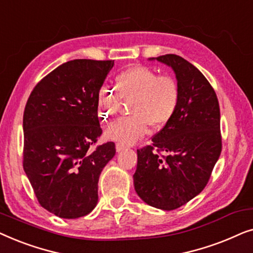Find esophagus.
<instances>
[{
	"label": "esophagus",
	"mask_w": 253,
	"mask_h": 253,
	"mask_svg": "<svg viewBox=\"0 0 253 253\" xmlns=\"http://www.w3.org/2000/svg\"><path fill=\"white\" fill-rule=\"evenodd\" d=\"M126 145H123V144H121V143H117L116 144V151L117 152H122L123 150H126Z\"/></svg>",
	"instance_id": "34e87169"
}]
</instances>
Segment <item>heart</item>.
<instances>
[{
    "label": "heart",
    "instance_id": "b5f03b06",
    "mask_svg": "<svg viewBox=\"0 0 253 253\" xmlns=\"http://www.w3.org/2000/svg\"><path fill=\"white\" fill-rule=\"evenodd\" d=\"M116 89L102 85L98 92L99 117L109 121L119 113L122 99L130 100L132 113L107 127L106 136L123 145H131L147 133L150 124L161 127L177 110L181 89L170 75H159L145 65H132L116 76Z\"/></svg>",
    "mask_w": 253,
    "mask_h": 253
}]
</instances>
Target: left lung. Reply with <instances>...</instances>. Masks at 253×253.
I'll return each instance as SVG.
<instances>
[{
  "label": "left lung",
  "instance_id": "8db88e82",
  "mask_svg": "<svg viewBox=\"0 0 253 253\" xmlns=\"http://www.w3.org/2000/svg\"><path fill=\"white\" fill-rule=\"evenodd\" d=\"M155 60L174 70L181 99L171 120L152 137V145L137 150L133 184L148 205L171 211L209 183L222 148L220 107L213 87L195 65L175 54Z\"/></svg>",
  "mask_w": 253,
  "mask_h": 253
}]
</instances>
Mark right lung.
<instances>
[{
  "mask_svg": "<svg viewBox=\"0 0 253 253\" xmlns=\"http://www.w3.org/2000/svg\"><path fill=\"white\" fill-rule=\"evenodd\" d=\"M114 61L74 60L36 85L23 116V167L43 209L63 219L91 213L98 182L116 153L101 136L98 92Z\"/></svg>",
  "mask_w": 253,
  "mask_h": 253,
  "instance_id": "right-lung-1",
  "label": "right lung"
}]
</instances>
